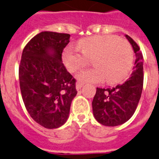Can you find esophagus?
I'll return each mask as SVG.
<instances>
[{"mask_svg": "<svg viewBox=\"0 0 159 159\" xmlns=\"http://www.w3.org/2000/svg\"><path fill=\"white\" fill-rule=\"evenodd\" d=\"M83 85H84L83 84L80 83V82H77V83H76V89L80 90L81 88L83 87Z\"/></svg>", "mask_w": 159, "mask_h": 159, "instance_id": "1", "label": "esophagus"}]
</instances>
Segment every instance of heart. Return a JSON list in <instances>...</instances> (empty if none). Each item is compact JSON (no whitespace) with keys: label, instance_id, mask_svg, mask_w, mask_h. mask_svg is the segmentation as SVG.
Masks as SVG:
<instances>
[{"label":"heart","instance_id":"b5f03b06","mask_svg":"<svg viewBox=\"0 0 159 159\" xmlns=\"http://www.w3.org/2000/svg\"><path fill=\"white\" fill-rule=\"evenodd\" d=\"M78 47H67L62 60L70 73H75L92 59L93 68L84 70L76 75L83 83H101L106 79L109 84L120 83L127 78L134 61V53L126 40L113 35H97L80 40ZM80 50L81 52L79 51Z\"/></svg>","mask_w":159,"mask_h":159}]
</instances>
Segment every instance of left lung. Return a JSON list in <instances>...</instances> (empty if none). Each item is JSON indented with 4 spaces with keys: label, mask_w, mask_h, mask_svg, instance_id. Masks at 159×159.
Segmentation results:
<instances>
[{
    "label": "left lung",
    "mask_w": 159,
    "mask_h": 159,
    "mask_svg": "<svg viewBox=\"0 0 159 159\" xmlns=\"http://www.w3.org/2000/svg\"><path fill=\"white\" fill-rule=\"evenodd\" d=\"M135 54L131 75L125 83L111 89L97 88L93 99V112L98 122L107 126H116L131 117L140 99L144 82V59L139 46L125 35Z\"/></svg>",
    "instance_id": "left-lung-1"
}]
</instances>
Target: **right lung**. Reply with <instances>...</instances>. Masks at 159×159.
<instances>
[{"label":"right lung","instance_id":"add662e5","mask_svg":"<svg viewBox=\"0 0 159 159\" xmlns=\"http://www.w3.org/2000/svg\"><path fill=\"white\" fill-rule=\"evenodd\" d=\"M70 38L67 34L42 32L23 51L19 69L23 101L30 116L47 129L66 122L77 94L75 80L61 59Z\"/></svg>","mask_w":159,"mask_h":159}]
</instances>
